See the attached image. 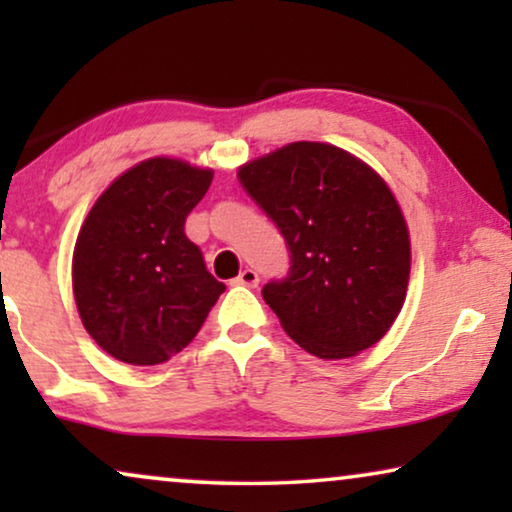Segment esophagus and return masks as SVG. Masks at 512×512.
Here are the masks:
<instances>
[{"label": "esophagus", "instance_id": "1", "mask_svg": "<svg viewBox=\"0 0 512 512\" xmlns=\"http://www.w3.org/2000/svg\"><path fill=\"white\" fill-rule=\"evenodd\" d=\"M235 284H242V286H249V289H254V286H258V272L256 270H242L240 275L235 277Z\"/></svg>", "mask_w": 512, "mask_h": 512}]
</instances>
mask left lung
<instances>
[{"label":"left lung","mask_w":512,"mask_h":512,"mask_svg":"<svg viewBox=\"0 0 512 512\" xmlns=\"http://www.w3.org/2000/svg\"><path fill=\"white\" fill-rule=\"evenodd\" d=\"M237 177L289 247L286 277L261 291L289 338L319 359L373 347L410 277L408 226L380 174L338 146L293 142Z\"/></svg>","instance_id":"1"}]
</instances>
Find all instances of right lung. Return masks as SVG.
Instances as JSON below:
<instances>
[{
    "label": "right lung",
    "instance_id": "obj_1",
    "mask_svg": "<svg viewBox=\"0 0 512 512\" xmlns=\"http://www.w3.org/2000/svg\"><path fill=\"white\" fill-rule=\"evenodd\" d=\"M212 177L184 160H144L83 221L72 263L76 307L90 338L114 359L132 366L172 359L226 291L184 233Z\"/></svg>",
    "mask_w": 512,
    "mask_h": 512
}]
</instances>
